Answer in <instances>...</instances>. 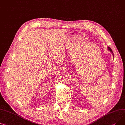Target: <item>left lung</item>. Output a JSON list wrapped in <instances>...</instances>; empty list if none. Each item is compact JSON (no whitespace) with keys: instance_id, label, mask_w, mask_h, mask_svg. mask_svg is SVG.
Wrapping results in <instances>:
<instances>
[{"instance_id":"obj_1","label":"left lung","mask_w":125,"mask_h":125,"mask_svg":"<svg viewBox=\"0 0 125 125\" xmlns=\"http://www.w3.org/2000/svg\"><path fill=\"white\" fill-rule=\"evenodd\" d=\"M108 49H109V50H110V51H111V52H112V53L113 54V51H112V50L111 49V48H110V47H108ZM113 55H114V54H113Z\"/></svg>"}]
</instances>
